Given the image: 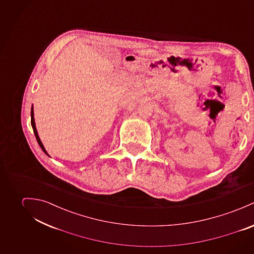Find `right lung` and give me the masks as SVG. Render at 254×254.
I'll return each mask as SVG.
<instances>
[{"mask_svg": "<svg viewBox=\"0 0 254 254\" xmlns=\"http://www.w3.org/2000/svg\"><path fill=\"white\" fill-rule=\"evenodd\" d=\"M31 125H32V127H33V130H34V133H35L36 139H37V141H38V143H39L40 147H41V148H42V150L45 152V154L49 156L48 152L46 151V149H45V147H44V145H43L42 141H41L40 137H39V135H38V131H37V128H36V125H35V119H34V110H33V106H32V108H31Z\"/></svg>", "mask_w": 254, "mask_h": 254, "instance_id": "obj_1", "label": "right lung"}]
</instances>
